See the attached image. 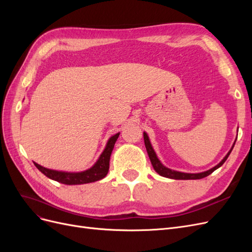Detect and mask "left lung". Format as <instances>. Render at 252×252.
<instances>
[{
    "label": "left lung",
    "mask_w": 252,
    "mask_h": 252,
    "mask_svg": "<svg viewBox=\"0 0 252 252\" xmlns=\"http://www.w3.org/2000/svg\"><path fill=\"white\" fill-rule=\"evenodd\" d=\"M144 142H145V147H146V150H147V154L149 156V158H150V162L152 164V166H154L155 170L159 174L162 175V177H165V178H169V179H174V180H199V179H203V178H206L208 177L209 174H211L213 171H215L216 169H218L219 167L222 166L225 161L227 159V158L229 157L230 152L232 150V148L230 149V151L228 152L227 156L222 159V162H220V164H218L216 167H213V168L207 170V171H204V172H201V173H184V172H180V171H175V170H171L169 168H167V167L163 166L162 163L158 161V158H157V155L155 150L152 149L151 147V144L149 142V139L147 134L144 132ZM234 146V145H233Z\"/></svg>",
    "instance_id": "1"
}]
</instances>
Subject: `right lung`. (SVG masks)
Instances as JSON below:
<instances>
[{"label":"right lung","mask_w":252,"mask_h":252,"mask_svg":"<svg viewBox=\"0 0 252 252\" xmlns=\"http://www.w3.org/2000/svg\"><path fill=\"white\" fill-rule=\"evenodd\" d=\"M120 133L112 135L109 139L106 148L101 155L97 162L91 167V168L82 171V172H65V171H57L45 168V167L34 163L35 167L42 173L46 175L47 178L55 180L57 182L62 183L66 185H79V184H86V183H93L95 181L101 180L106 177L109 170V161L112 149L114 147Z\"/></svg>","instance_id":"right-lung-1"}]
</instances>
